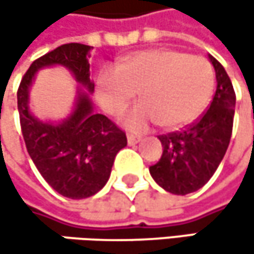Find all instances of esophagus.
I'll list each match as a JSON object with an SVG mask.
<instances>
[{
    "label": "esophagus",
    "mask_w": 254,
    "mask_h": 254,
    "mask_svg": "<svg viewBox=\"0 0 254 254\" xmlns=\"http://www.w3.org/2000/svg\"><path fill=\"white\" fill-rule=\"evenodd\" d=\"M141 141V136H135V135H127V144L129 145H135L136 142Z\"/></svg>",
    "instance_id": "obj_1"
}]
</instances>
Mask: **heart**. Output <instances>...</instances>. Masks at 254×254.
Returning <instances> with one entry per match:
<instances>
[{
  "label": "heart",
  "instance_id": "b5f03b06",
  "mask_svg": "<svg viewBox=\"0 0 254 254\" xmlns=\"http://www.w3.org/2000/svg\"><path fill=\"white\" fill-rule=\"evenodd\" d=\"M215 88L210 63L169 48L125 57L118 67H106L97 80V98L109 115H121L138 91L144 101L122 118L130 130L151 124L178 129L194 122L207 107Z\"/></svg>",
  "mask_w": 254,
  "mask_h": 254
}]
</instances>
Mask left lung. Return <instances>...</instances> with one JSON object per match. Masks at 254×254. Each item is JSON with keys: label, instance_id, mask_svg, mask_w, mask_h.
<instances>
[{"label": "left lung", "instance_id": "left-lung-1", "mask_svg": "<svg viewBox=\"0 0 254 254\" xmlns=\"http://www.w3.org/2000/svg\"><path fill=\"white\" fill-rule=\"evenodd\" d=\"M216 72V92L207 112L179 132L160 135V160L150 166V175L166 191L185 195L200 190L222 162L229 145L235 92L224 66L209 56Z\"/></svg>", "mask_w": 254, "mask_h": 254}]
</instances>
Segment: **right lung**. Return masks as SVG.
Segmentation results:
<instances>
[{"label":"right lung","mask_w":254,"mask_h":254,"mask_svg":"<svg viewBox=\"0 0 254 254\" xmlns=\"http://www.w3.org/2000/svg\"><path fill=\"white\" fill-rule=\"evenodd\" d=\"M91 47L64 44L35 60L17 91V109L27 153L42 178L67 198H86L97 194L109 181L116 154L127 147V135L104 115L94 113L89 94ZM64 65L79 84L72 113L62 123H42L30 113L28 89L38 70Z\"/></svg>","instance_id":"add662e5"}]
</instances>
